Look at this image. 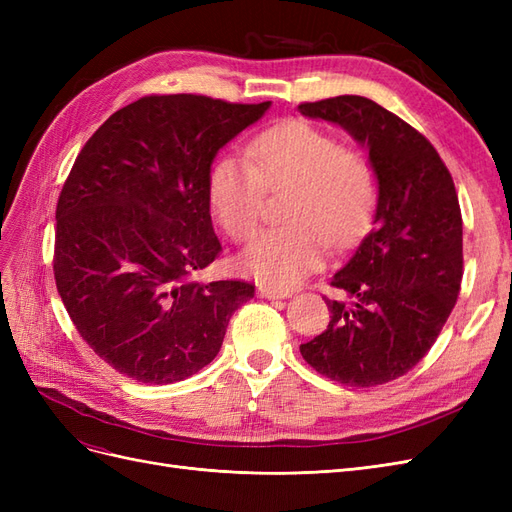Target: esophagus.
Here are the masks:
<instances>
[{
    "mask_svg": "<svg viewBox=\"0 0 512 512\" xmlns=\"http://www.w3.org/2000/svg\"><path fill=\"white\" fill-rule=\"evenodd\" d=\"M258 294L262 299H286L288 297V292H280V290H273V288H267V286H260Z\"/></svg>",
    "mask_w": 512,
    "mask_h": 512,
    "instance_id": "obj_1",
    "label": "esophagus"
}]
</instances>
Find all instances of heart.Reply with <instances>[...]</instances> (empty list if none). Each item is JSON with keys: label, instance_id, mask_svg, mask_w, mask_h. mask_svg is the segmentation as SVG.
<instances>
[{"label": "heart", "instance_id": "b5f03b06", "mask_svg": "<svg viewBox=\"0 0 512 512\" xmlns=\"http://www.w3.org/2000/svg\"><path fill=\"white\" fill-rule=\"evenodd\" d=\"M243 158L211 166L207 196L213 218L232 241L254 235L265 192L288 190L286 226L262 230L239 258L241 269L273 290L297 286L322 265L327 239L348 245L361 237L378 205L371 162L329 132L284 121L260 132Z\"/></svg>", "mask_w": 512, "mask_h": 512}]
</instances>
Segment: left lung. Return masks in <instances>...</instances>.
I'll return each mask as SVG.
<instances>
[{"label":"left lung","instance_id":"left-lung-1","mask_svg":"<svg viewBox=\"0 0 512 512\" xmlns=\"http://www.w3.org/2000/svg\"><path fill=\"white\" fill-rule=\"evenodd\" d=\"M367 149L378 177L374 228L331 286V322L303 359L339 384H386L423 359L451 316L463 275V226L455 183L438 151L404 119L363 96L299 104Z\"/></svg>","mask_w":512,"mask_h":512}]
</instances>
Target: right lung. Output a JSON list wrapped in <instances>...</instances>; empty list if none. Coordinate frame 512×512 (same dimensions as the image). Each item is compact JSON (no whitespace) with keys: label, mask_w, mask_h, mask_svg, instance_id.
Here are the masks:
<instances>
[{"label":"right lung","mask_w":512,"mask_h":512,"mask_svg":"<svg viewBox=\"0 0 512 512\" xmlns=\"http://www.w3.org/2000/svg\"><path fill=\"white\" fill-rule=\"evenodd\" d=\"M269 106L145 96L76 156L55 211V282L76 331L119 374L190 378L254 297L252 284H203L194 273L222 252L207 196L213 158Z\"/></svg>","instance_id":"1"}]
</instances>
